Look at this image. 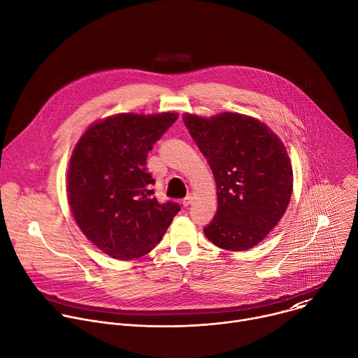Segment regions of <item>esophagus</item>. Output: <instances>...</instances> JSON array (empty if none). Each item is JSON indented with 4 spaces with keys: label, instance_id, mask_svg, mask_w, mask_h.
Returning <instances> with one entry per match:
<instances>
[{
    "label": "esophagus",
    "instance_id": "obj_1",
    "mask_svg": "<svg viewBox=\"0 0 358 358\" xmlns=\"http://www.w3.org/2000/svg\"><path fill=\"white\" fill-rule=\"evenodd\" d=\"M192 199H194V194H188L185 198H184V201H182V206L184 207H189L191 206V203H192Z\"/></svg>",
    "mask_w": 358,
    "mask_h": 358
}]
</instances>
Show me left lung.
<instances>
[{"label": "left lung", "instance_id": "left-lung-1", "mask_svg": "<svg viewBox=\"0 0 358 358\" xmlns=\"http://www.w3.org/2000/svg\"><path fill=\"white\" fill-rule=\"evenodd\" d=\"M182 120L217 182V215L203 234L227 250L257 246L290 201L293 170L283 141L261 120L241 113H184Z\"/></svg>", "mask_w": 358, "mask_h": 358}]
</instances>
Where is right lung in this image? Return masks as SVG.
<instances>
[{
	"mask_svg": "<svg viewBox=\"0 0 358 358\" xmlns=\"http://www.w3.org/2000/svg\"><path fill=\"white\" fill-rule=\"evenodd\" d=\"M174 112L117 113L92 123L78 140L68 167L66 192L83 235L119 261L147 255L180 211L152 196L147 155L177 120Z\"/></svg>",
	"mask_w": 358,
	"mask_h": 358,
	"instance_id": "obj_1",
	"label": "right lung"
}]
</instances>
